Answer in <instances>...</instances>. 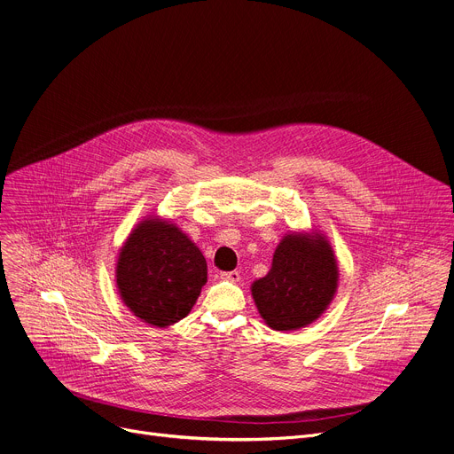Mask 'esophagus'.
Wrapping results in <instances>:
<instances>
[{
  "instance_id": "34e87169",
  "label": "esophagus",
  "mask_w": 454,
  "mask_h": 454,
  "mask_svg": "<svg viewBox=\"0 0 454 454\" xmlns=\"http://www.w3.org/2000/svg\"><path fill=\"white\" fill-rule=\"evenodd\" d=\"M223 280H230V282H239L240 280V273L239 271H224L221 273Z\"/></svg>"
}]
</instances>
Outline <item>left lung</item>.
Returning <instances> with one entry per match:
<instances>
[{
    "mask_svg": "<svg viewBox=\"0 0 454 454\" xmlns=\"http://www.w3.org/2000/svg\"><path fill=\"white\" fill-rule=\"evenodd\" d=\"M339 262L318 230L287 231L266 277L252 284V297L266 325L295 332L313 324L335 299Z\"/></svg>",
    "mask_w": 454,
    "mask_h": 454,
    "instance_id": "obj_1",
    "label": "left lung"
}]
</instances>
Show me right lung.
<instances>
[{
    "mask_svg": "<svg viewBox=\"0 0 454 454\" xmlns=\"http://www.w3.org/2000/svg\"><path fill=\"white\" fill-rule=\"evenodd\" d=\"M206 278L202 252L174 221L160 215L139 221L117 255V294L148 325L168 327L184 318Z\"/></svg>",
    "mask_w": 454,
    "mask_h": 454,
    "instance_id": "right-lung-1",
    "label": "right lung"
}]
</instances>
